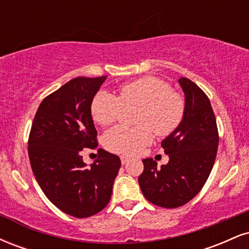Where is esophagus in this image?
Wrapping results in <instances>:
<instances>
[{"label": "esophagus", "mask_w": 249, "mask_h": 249, "mask_svg": "<svg viewBox=\"0 0 249 249\" xmlns=\"http://www.w3.org/2000/svg\"><path fill=\"white\" fill-rule=\"evenodd\" d=\"M121 160H122V164L125 165V164H126V162H128V160H130V157L122 156V157H121Z\"/></svg>", "instance_id": "1"}]
</instances>
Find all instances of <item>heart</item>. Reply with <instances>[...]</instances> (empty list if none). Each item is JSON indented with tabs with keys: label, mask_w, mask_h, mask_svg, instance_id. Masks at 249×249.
Instances as JSON below:
<instances>
[{
	"label": "heart",
	"mask_w": 249,
	"mask_h": 249,
	"mask_svg": "<svg viewBox=\"0 0 249 249\" xmlns=\"http://www.w3.org/2000/svg\"><path fill=\"white\" fill-rule=\"evenodd\" d=\"M123 105L139 107L136 127L116 126L104 136V145L116 153L134 154L152 142V131L165 137L177 130L184 118L185 101L181 95L171 91V85L152 76L126 83L119 97L99 91L91 103L93 121L110 125L118 118Z\"/></svg>",
	"instance_id": "b5f03b06"
}]
</instances>
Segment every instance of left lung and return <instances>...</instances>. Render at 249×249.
I'll return each mask as SVG.
<instances>
[{"label": "left lung", "instance_id": "1", "mask_svg": "<svg viewBox=\"0 0 249 249\" xmlns=\"http://www.w3.org/2000/svg\"><path fill=\"white\" fill-rule=\"evenodd\" d=\"M178 82L185 95L184 118L161 142L170 160L157 167L152 158L144 159V171L138 178L145 198L164 208L182 206L201 191L219 145L215 116L208 97L188 78L181 77Z\"/></svg>", "mask_w": 249, "mask_h": 249}]
</instances>
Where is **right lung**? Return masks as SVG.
<instances>
[{
    "label": "right lung",
    "instance_id": "1",
    "mask_svg": "<svg viewBox=\"0 0 249 249\" xmlns=\"http://www.w3.org/2000/svg\"><path fill=\"white\" fill-rule=\"evenodd\" d=\"M107 76L77 77L45 97L31 126L28 153L36 181L62 212L88 218L108 204L121 159L99 148L90 166L83 148H96L91 103Z\"/></svg>",
    "mask_w": 249,
    "mask_h": 249
}]
</instances>
